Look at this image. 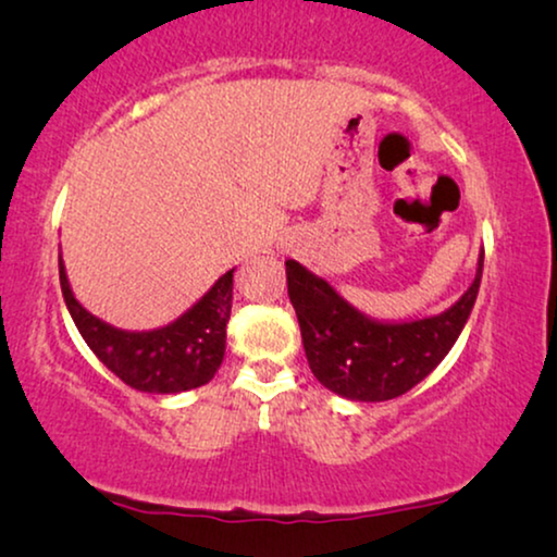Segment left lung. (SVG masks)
<instances>
[{
  "instance_id": "1",
  "label": "left lung",
  "mask_w": 557,
  "mask_h": 557,
  "mask_svg": "<svg viewBox=\"0 0 557 557\" xmlns=\"http://www.w3.org/2000/svg\"><path fill=\"white\" fill-rule=\"evenodd\" d=\"M482 271L484 248L479 250L474 278L451 307L441 314L393 322L364 314L330 281L288 258V299L314 377L339 398L360 403H383L408 393L451 352L474 309Z\"/></svg>"
}]
</instances>
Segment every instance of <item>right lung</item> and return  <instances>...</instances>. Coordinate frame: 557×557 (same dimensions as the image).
Segmentation results:
<instances>
[{
	"mask_svg": "<svg viewBox=\"0 0 557 557\" xmlns=\"http://www.w3.org/2000/svg\"><path fill=\"white\" fill-rule=\"evenodd\" d=\"M60 288L81 337L113 375L128 387L154 395L195 391L215 377L225 357V326L233 309V273L225 271L185 314L157 330H119L90 314L75 299L63 256H58Z\"/></svg>",
	"mask_w": 557,
	"mask_h": 557,
	"instance_id": "right-lung-1",
	"label": "right lung"
}]
</instances>
